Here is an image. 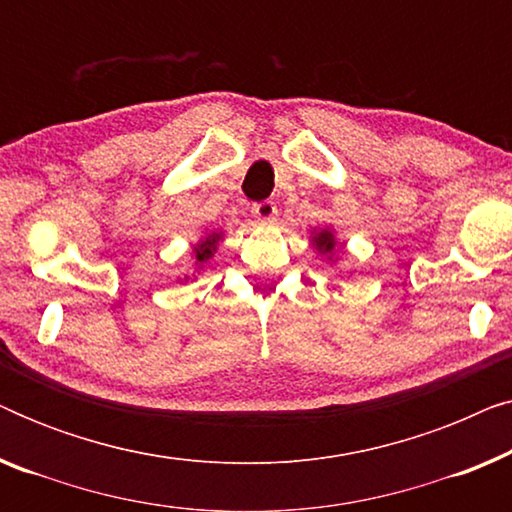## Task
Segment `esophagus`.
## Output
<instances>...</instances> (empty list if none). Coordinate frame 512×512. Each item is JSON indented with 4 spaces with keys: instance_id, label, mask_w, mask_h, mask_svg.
I'll use <instances>...</instances> for the list:
<instances>
[{
    "instance_id": "34e87169",
    "label": "esophagus",
    "mask_w": 512,
    "mask_h": 512,
    "mask_svg": "<svg viewBox=\"0 0 512 512\" xmlns=\"http://www.w3.org/2000/svg\"><path fill=\"white\" fill-rule=\"evenodd\" d=\"M251 214H254L258 221H272L277 216V205L272 200L254 202V205H251Z\"/></svg>"
}]
</instances>
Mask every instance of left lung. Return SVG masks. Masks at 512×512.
Returning a JSON list of instances; mask_svg holds the SVG:
<instances>
[{
	"mask_svg": "<svg viewBox=\"0 0 512 512\" xmlns=\"http://www.w3.org/2000/svg\"><path fill=\"white\" fill-rule=\"evenodd\" d=\"M314 242H317V249L324 251V254L333 249V235L328 233V230H321L319 237H314Z\"/></svg>",
	"mask_w": 512,
	"mask_h": 512,
	"instance_id": "obj_1",
	"label": "left lung"
}]
</instances>
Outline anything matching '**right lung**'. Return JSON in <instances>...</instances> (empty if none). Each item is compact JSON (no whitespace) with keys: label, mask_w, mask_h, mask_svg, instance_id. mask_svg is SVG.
Masks as SVG:
<instances>
[{"label":"right lung","mask_w":512,"mask_h":512,"mask_svg":"<svg viewBox=\"0 0 512 512\" xmlns=\"http://www.w3.org/2000/svg\"><path fill=\"white\" fill-rule=\"evenodd\" d=\"M216 244H219V235H209V237H205V240H202L198 247H195V258H198V261L202 263V261H207L209 256H212V251L216 249Z\"/></svg>","instance_id":"add662e5"}]
</instances>
